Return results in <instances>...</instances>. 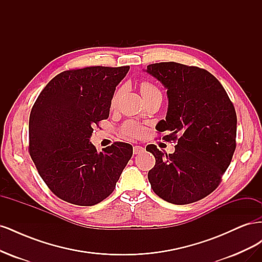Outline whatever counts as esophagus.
Masks as SVG:
<instances>
[{
	"mask_svg": "<svg viewBox=\"0 0 262 262\" xmlns=\"http://www.w3.org/2000/svg\"><path fill=\"white\" fill-rule=\"evenodd\" d=\"M143 150H144V147H142V146H140V145H136V146H133V153H134V154H140V153H143Z\"/></svg>",
	"mask_w": 262,
	"mask_h": 262,
	"instance_id": "esophagus-1",
	"label": "esophagus"
}]
</instances>
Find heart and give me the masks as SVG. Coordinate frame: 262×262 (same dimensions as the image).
Masks as SVG:
<instances>
[{
  "instance_id": "heart-1",
  "label": "heart",
  "mask_w": 262,
  "mask_h": 262,
  "mask_svg": "<svg viewBox=\"0 0 262 262\" xmlns=\"http://www.w3.org/2000/svg\"><path fill=\"white\" fill-rule=\"evenodd\" d=\"M141 92H142V95H146L148 93H153V92H160L157 90V87L155 85H153L152 83L149 82H143L141 84ZM120 93L121 91L118 90L113 96V99H112V107L115 108L118 104V100H119V97H120ZM123 133L125 134V136L128 137H133V138H137V137H140L142 132H143V130H142V128L140 125H138L137 123L134 122H128L125 123L123 125Z\"/></svg>"
}]
</instances>
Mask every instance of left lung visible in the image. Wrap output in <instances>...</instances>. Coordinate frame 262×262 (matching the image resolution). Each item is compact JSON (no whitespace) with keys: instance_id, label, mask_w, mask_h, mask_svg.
<instances>
[{"instance_id":"left-lung-1","label":"left lung","mask_w":262,"mask_h":262,"mask_svg":"<svg viewBox=\"0 0 262 262\" xmlns=\"http://www.w3.org/2000/svg\"><path fill=\"white\" fill-rule=\"evenodd\" d=\"M146 72L166 90L168 109L157 131L176 141L175 152L163 153L154 144L148 171L153 191L173 204L199 201L213 192L231 164L236 148L237 117L224 87L207 70L176 62L147 66Z\"/></svg>"}]
</instances>
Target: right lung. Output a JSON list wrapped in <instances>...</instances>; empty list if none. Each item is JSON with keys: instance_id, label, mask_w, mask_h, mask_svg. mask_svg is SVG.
Returning a JSON list of instances; mask_svg holds the SVG:
<instances>
[{"instance_id": "add662e5", "label": "right lung", "mask_w": 262, "mask_h": 262, "mask_svg": "<svg viewBox=\"0 0 262 262\" xmlns=\"http://www.w3.org/2000/svg\"><path fill=\"white\" fill-rule=\"evenodd\" d=\"M130 67L64 71L47 84L29 117V154L39 175L60 199L97 204L112 194L132 156V145L116 142L97 152L93 126L109 117L117 85Z\"/></svg>"}]
</instances>
